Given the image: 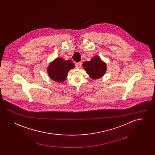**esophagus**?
I'll return each instance as SVG.
<instances>
[{
    "label": "esophagus",
    "mask_w": 155,
    "mask_h": 155,
    "mask_svg": "<svg viewBox=\"0 0 155 155\" xmlns=\"http://www.w3.org/2000/svg\"><path fill=\"white\" fill-rule=\"evenodd\" d=\"M81 65H82V63H81V62L76 63H75V67H76V68H80V67H81Z\"/></svg>",
    "instance_id": "1"
}]
</instances>
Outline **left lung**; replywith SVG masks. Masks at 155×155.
<instances>
[{
    "instance_id": "8db88e82",
    "label": "left lung",
    "mask_w": 155,
    "mask_h": 155,
    "mask_svg": "<svg viewBox=\"0 0 155 155\" xmlns=\"http://www.w3.org/2000/svg\"><path fill=\"white\" fill-rule=\"evenodd\" d=\"M82 65L87 73L94 79L102 77L106 70V64L98 56L94 58L89 61H85Z\"/></svg>"
}]
</instances>
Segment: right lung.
<instances>
[{
    "label": "right lung",
    "mask_w": 155,
    "mask_h": 155,
    "mask_svg": "<svg viewBox=\"0 0 155 155\" xmlns=\"http://www.w3.org/2000/svg\"><path fill=\"white\" fill-rule=\"evenodd\" d=\"M74 67V64L72 61L57 58L49 65L48 71L51 79L60 82L66 80L68 72Z\"/></svg>",
    "instance_id": "1"
}]
</instances>
